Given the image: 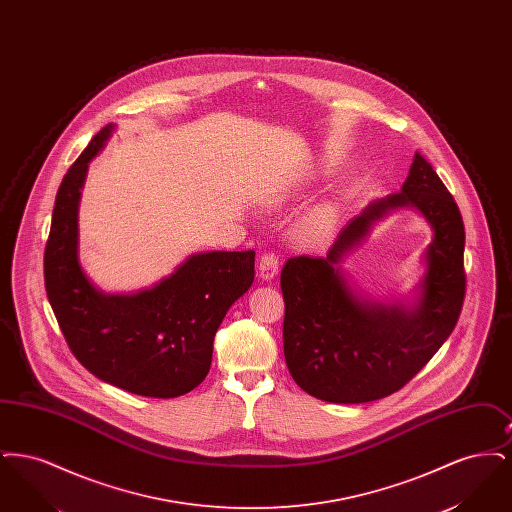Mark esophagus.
I'll use <instances>...</instances> for the list:
<instances>
[{"label": "esophagus", "instance_id": "obj_1", "mask_svg": "<svg viewBox=\"0 0 512 512\" xmlns=\"http://www.w3.org/2000/svg\"><path fill=\"white\" fill-rule=\"evenodd\" d=\"M278 267H280L278 257L274 253H265L259 261V278L263 282H270L278 274Z\"/></svg>", "mask_w": 512, "mask_h": 512}]
</instances>
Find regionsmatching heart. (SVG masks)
<instances>
[{"label":"heart","mask_w":512,"mask_h":512,"mask_svg":"<svg viewBox=\"0 0 512 512\" xmlns=\"http://www.w3.org/2000/svg\"><path fill=\"white\" fill-rule=\"evenodd\" d=\"M334 222V207L330 203H320L309 209L297 224V234L305 242L322 240Z\"/></svg>","instance_id":"obj_1"}]
</instances>
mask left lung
Returning <instances> with one entry per match:
<instances>
[{
	"mask_svg": "<svg viewBox=\"0 0 512 512\" xmlns=\"http://www.w3.org/2000/svg\"><path fill=\"white\" fill-rule=\"evenodd\" d=\"M413 208L433 230L409 298L380 302L361 291L342 261L395 210ZM461 211L416 151L399 194L374 199L341 228L326 257L290 259L284 355L301 390L328 403H368L401 390L447 340L464 299Z\"/></svg>",
	"mask_w": 512,
	"mask_h": 512,
	"instance_id": "8db88e82",
	"label": "left lung"
}]
</instances>
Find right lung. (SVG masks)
<instances>
[{"mask_svg": "<svg viewBox=\"0 0 512 512\" xmlns=\"http://www.w3.org/2000/svg\"><path fill=\"white\" fill-rule=\"evenodd\" d=\"M115 128L99 130L59 186L44 255L46 292L82 366L121 390L171 399L205 380L220 322L253 284L255 251L192 253L136 292L98 288L80 261L78 209L88 167Z\"/></svg>", "mask_w": 512, "mask_h": 512, "instance_id": "1", "label": "right lung"}]
</instances>
